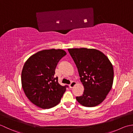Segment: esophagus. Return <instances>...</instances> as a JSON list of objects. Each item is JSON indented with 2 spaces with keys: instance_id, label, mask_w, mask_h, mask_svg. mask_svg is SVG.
Wrapping results in <instances>:
<instances>
[{
  "instance_id": "1",
  "label": "esophagus",
  "mask_w": 133,
  "mask_h": 133,
  "mask_svg": "<svg viewBox=\"0 0 133 133\" xmlns=\"http://www.w3.org/2000/svg\"><path fill=\"white\" fill-rule=\"evenodd\" d=\"M76 84V83L75 82H72L71 83H70V84L69 85V88H72Z\"/></svg>"
}]
</instances>
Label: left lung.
<instances>
[{"label":"left lung","instance_id":"obj_1","mask_svg":"<svg viewBox=\"0 0 133 133\" xmlns=\"http://www.w3.org/2000/svg\"><path fill=\"white\" fill-rule=\"evenodd\" d=\"M78 69L84 88L77 101L83 106L91 107L101 104L112 88L114 69L104 53L95 49H68Z\"/></svg>","mask_w":133,"mask_h":133}]
</instances>
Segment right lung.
Returning <instances> with one entry per match:
<instances>
[{"mask_svg": "<svg viewBox=\"0 0 133 133\" xmlns=\"http://www.w3.org/2000/svg\"><path fill=\"white\" fill-rule=\"evenodd\" d=\"M66 55L62 49H51L39 51L30 57L23 67L22 86L27 97L41 108L57 105L68 85L62 86L54 76L57 65Z\"/></svg>", "mask_w": 133, "mask_h": 133, "instance_id": "right-lung-1", "label": "right lung"}]
</instances>
